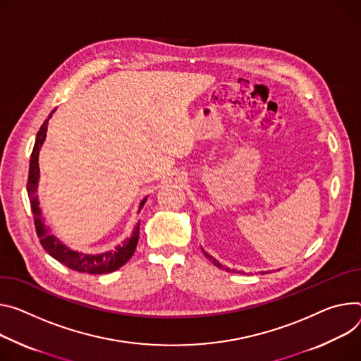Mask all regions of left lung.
I'll return each mask as SVG.
<instances>
[{"label": "left lung", "mask_w": 361, "mask_h": 361, "mask_svg": "<svg viewBox=\"0 0 361 361\" xmlns=\"http://www.w3.org/2000/svg\"><path fill=\"white\" fill-rule=\"evenodd\" d=\"M202 250H203V249H202ZM203 253H204V256H206V257H207V259H209L210 262H213V265H216L217 268H223V265L220 264V262H219V260H216V259H214L213 256H210V255H209L207 252H204V250H203ZM223 269H224V268H223ZM226 271H228V269L226 268Z\"/></svg>", "instance_id": "left-lung-1"}]
</instances>
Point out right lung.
<instances>
[{"label":"right lung","mask_w":361,"mask_h":361,"mask_svg":"<svg viewBox=\"0 0 361 361\" xmlns=\"http://www.w3.org/2000/svg\"><path fill=\"white\" fill-rule=\"evenodd\" d=\"M56 111V109H54ZM43 122L40 130L37 133L35 148H32L31 157H30V170H28V181H27V192H28V199H30V206H31V213L32 219H35V226H36V232L39 236V240L44 250L53 256L56 260H59L60 264L64 267H68L73 271L78 272H85V274H93V275H101V274H109L121 267H123L126 262L133 257L138 239H140V223L135 226L133 236L125 239L122 245H118L114 250L104 252L99 255H89V253H80L76 250H72L66 245H63L54 235L50 233V228L44 226L43 217H42V210L39 207V199H37V183L40 177V170H39V152L40 148L46 140V133H47V125L49 119L51 115ZM147 197L141 202L140 210L145 204Z\"/></svg>","instance_id":"obj_1"}]
</instances>
